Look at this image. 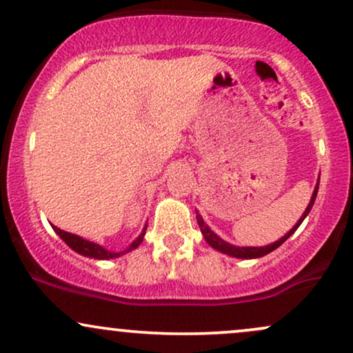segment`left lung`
<instances>
[{"label": "left lung", "instance_id": "left-lung-1", "mask_svg": "<svg viewBox=\"0 0 353 353\" xmlns=\"http://www.w3.org/2000/svg\"><path fill=\"white\" fill-rule=\"evenodd\" d=\"M317 192H319V182H317V185H315L314 194H312V199H310V202H309V205H307L305 212H303L302 217L299 219L297 224H295L294 228L290 229L289 232L285 234V236L279 239V241H275L274 244H269V245H265V247H236V245L229 244V242L222 241L221 237L216 236V234H214L212 230H210V229L208 228V224H205L204 219L201 217V214H197V216H196V217H197V224H199L201 232H202V236H204L205 242H208V244H209L210 247H214V249L219 250V252L228 254V255H230V257H237V259H257V257H264V255H267L269 252H272V250L277 249L279 245H282L283 242H285L287 239H289V237L292 236V234L295 232V230H297L299 225L302 224L303 219L307 217V214L310 212L312 205H314V202H315V197H317Z\"/></svg>", "mask_w": 353, "mask_h": 353}]
</instances>
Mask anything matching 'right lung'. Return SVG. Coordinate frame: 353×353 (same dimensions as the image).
Segmentation results:
<instances>
[{"label": "right lung", "mask_w": 353, "mask_h": 353, "mask_svg": "<svg viewBox=\"0 0 353 353\" xmlns=\"http://www.w3.org/2000/svg\"><path fill=\"white\" fill-rule=\"evenodd\" d=\"M52 229H54V232L58 234V236L63 239V241L66 242V244L70 245L71 249L74 250V252H78L81 255H86V257L99 259V261H106V259L119 257V255L129 252V250H134L136 247H139V244H141V242H143V239H144V234H145V229H148V225H145V228L143 229V232L139 234V237H137L136 241L128 247V249L123 250V252H111V250H106V249H104V247H101L99 244H94V242H89V241H86V239L76 236V234L64 232V230L58 229V228H56V225H52Z\"/></svg>", "instance_id": "1"}]
</instances>
